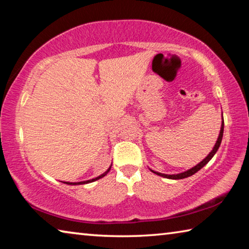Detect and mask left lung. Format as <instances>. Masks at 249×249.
<instances>
[{
	"mask_svg": "<svg viewBox=\"0 0 249 249\" xmlns=\"http://www.w3.org/2000/svg\"><path fill=\"white\" fill-rule=\"evenodd\" d=\"M223 132H224V120L222 121V125H221V130H220V134H218V137H217V141H216V142H215V145H214V147H213V149L211 150V153L206 156V157L202 160L201 162H199L197 163L196 166H195V167H192L191 169H189V170H187V171H184V172H181V174H177V175H166V174H160V172H157V171H154V170H151L150 169V171L151 172H154V174H156V175H158V176H160V177H163V178H168V179H175V180H178V179H184V178H188V177H190V176H192V175H195L196 172H197L199 171L201 168H203L206 163H208L211 159L213 158V156L215 155V153L217 151V149H218V147H220V145H221V142H222V138H223Z\"/></svg>",
	"mask_w": 249,
	"mask_h": 249,
	"instance_id": "8db88e82",
	"label": "left lung"
}]
</instances>
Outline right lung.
Listing matches in <instances>:
<instances>
[{
    "label": "right lung",
    "mask_w": 249,
    "mask_h": 249,
    "mask_svg": "<svg viewBox=\"0 0 249 249\" xmlns=\"http://www.w3.org/2000/svg\"><path fill=\"white\" fill-rule=\"evenodd\" d=\"M111 167H112V165L109 166V168L108 169L104 172V174H102L101 176H99V177H96V178H94V179H91V180H87V181H81V182H65L64 183H66V184H71V185H77V184H86V183H90V182H93V181H96V180H99V179H101V178H103L104 176H107V172L111 170Z\"/></svg>",
    "instance_id": "obj_1"
}]
</instances>
